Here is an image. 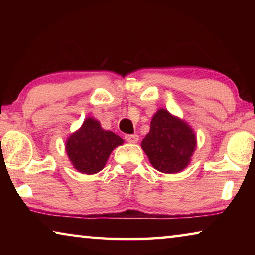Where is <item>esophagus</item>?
<instances>
[{
  "mask_svg": "<svg viewBox=\"0 0 255 255\" xmlns=\"http://www.w3.org/2000/svg\"><path fill=\"white\" fill-rule=\"evenodd\" d=\"M125 139H126V141H128V143L130 144H136L138 140H139V136L138 135H126L125 136Z\"/></svg>",
  "mask_w": 255,
  "mask_h": 255,
  "instance_id": "obj_1",
  "label": "esophagus"
}]
</instances>
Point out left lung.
<instances>
[{
    "mask_svg": "<svg viewBox=\"0 0 255 255\" xmlns=\"http://www.w3.org/2000/svg\"><path fill=\"white\" fill-rule=\"evenodd\" d=\"M141 148L155 170L179 173L191 162L197 136L185 120L159 108L150 122L149 132L141 141Z\"/></svg>",
    "mask_w": 255,
    "mask_h": 255,
    "instance_id": "1",
    "label": "left lung"
}]
</instances>
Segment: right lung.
<instances>
[{"instance_id":"right-lung-1","label":"right lung","mask_w":255,"mask_h":255,"mask_svg":"<svg viewBox=\"0 0 255 255\" xmlns=\"http://www.w3.org/2000/svg\"><path fill=\"white\" fill-rule=\"evenodd\" d=\"M123 144V138L105 130L98 119L86 117L81 127L66 139L65 150L74 169L90 175L100 172L112 150Z\"/></svg>"}]
</instances>
